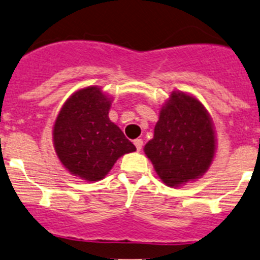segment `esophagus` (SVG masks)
Masks as SVG:
<instances>
[{
	"label": "esophagus",
	"instance_id": "esophagus-1",
	"mask_svg": "<svg viewBox=\"0 0 260 260\" xmlns=\"http://www.w3.org/2000/svg\"><path fill=\"white\" fill-rule=\"evenodd\" d=\"M134 145L136 146V150L140 151L141 148H143V140H141V139H135V140H134Z\"/></svg>",
	"mask_w": 260,
	"mask_h": 260
}]
</instances>
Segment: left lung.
<instances>
[{"label":"left lung","mask_w":260,"mask_h":260,"mask_svg":"<svg viewBox=\"0 0 260 260\" xmlns=\"http://www.w3.org/2000/svg\"><path fill=\"white\" fill-rule=\"evenodd\" d=\"M216 150L214 122L196 97L173 91L161 106L154 136L144 146L159 178L179 187L206 173Z\"/></svg>","instance_id":"8db88e82"}]
</instances>
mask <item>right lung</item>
<instances>
[{
  "label": "right lung",
  "instance_id": "obj_1",
  "mask_svg": "<svg viewBox=\"0 0 260 260\" xmlns=\"http://www.w3.org/2000/svg\"><path fill=\"white\" fill-rule=\"evenodd\" d=\"M111 104L100 87L89 86L74 92L59 111L53 127L54 149L73 176L101 181L120 156L136 150L110 120Z\"/></svg>",
  "mask_w": 260,
  "mask_h": 260
}]
</instances>
